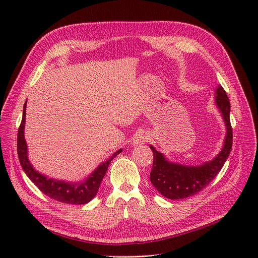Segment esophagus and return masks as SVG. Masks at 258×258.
Listing matches in <instances>:
<instances>
[{
    "label": "esophagus",
    "instance_id": "obj_1",
    "mask_svg": "<svg viewBox=\"0 0 258 258\" xmlns=\"http://www.w3.org/2000/svg\"><path fill=\"white\" fill-rule=\"evenodd\" d=\"M148 140V136L147 134L143 131L138 132L136 135H135L134 137V144H140V143H144Z\"/></svg>",
    "mask_w": 258,
    "mask_h": 258
}]
</instances>
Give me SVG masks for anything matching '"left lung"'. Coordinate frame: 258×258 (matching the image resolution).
Segmentation results:
<instances>
[{
	"mask_svg": "<svg viewBox=\"0 0 258 258\" xmlns=\"http://www.w3.org/2000/svg\"><path fill=\"white\" fill-rule=\"evenodd\" d=\"M216 105L226 123L227 135L221 153L212 161L201 166H183L167 162L164 156L151 145L154 154V163L150 173L152 184L157 190L167 199L180 200L192 197L203 190L219 174L232 148V126L230 123V101L222 86L216 90Z\"/></svg>",
	"mask_w": 258,
	"mask_h": 258,
	"instance_id": "obj_1",
	"label": "left lung"
}]
</instances>
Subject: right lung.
Returning a JSON list of instances; mask_svg holds the SVG:
<instances>
[{"label": "right lung", "instance_id": "obj_1", "mask_svg": "<svg viewBox=\"0 0 258 258\" xmlns=\"http://www.w3.org/2000/svg\"><path fill=\"white\" fill-rule=\"evenodd\" d=\"M27 102V101H26ZM26 102L24 104L23 118L18 131V156L20 163L28 175V178L34 183V185L47 197L64 203V204L72 205H83L89 203L95 196H96L100 183L107 170L111 161L119 155L122 150L116 152L107 161L101 163L94 170L89 178L81 183H67L57 181L54 179H47L45 175L38 173L31 166L30 162L27 157V145L24 138V127H25V115H26Z\"/></svg>", "mask_w": 258, "mask_h": 258}]
</instances>
